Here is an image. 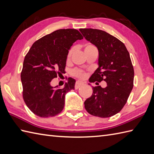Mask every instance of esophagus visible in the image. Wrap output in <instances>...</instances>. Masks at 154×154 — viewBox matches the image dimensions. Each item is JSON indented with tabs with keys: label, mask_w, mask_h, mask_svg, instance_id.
<instances>
[{
	"label": "esophagus",
	"mask_w": 154,
	"mask_h": 154,
	"mask_svg": "<svg viewBox=\"0 0 154 154\" xmlns=\"http://www.w3.org/2000/svg\"><path fill=\"white\" fill-rule=\"evenodd\" d=\"M83 85H84V83L83 82H81V81H77L76 83H75V89H79L80 87Z\"/></svg>",
	"instance_id": "1"
}]
</instances>
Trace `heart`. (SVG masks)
Returning <instances> with one entry per match:
<instances>
[{
  "label": "heart",
  "instance_id": "b5f03b06",
  "mask_svg": "<svg viewBox=\"0 0 154 154\" xmlns=\"http://www.w3.org/2000/svg\"><path fill=\"white\" fill-rule=\"evenodd\" d=\"M94 48H96L94 47L93 45H91V44L86 45L85 47V51H88V50H91ZM73 50H74L73 48H71V49H70L69 51L68 54H67L68 60L71 57V55L73 52ZM71 74L73 75V76L78 77L81 79H83L87 77V73H85V71H83V69H78V68H75V69H72L71 71Z\"/></svg>",
  "mask_w": 154,
  "mask_h": 154
}]
</instances>
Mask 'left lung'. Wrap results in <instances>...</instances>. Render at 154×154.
Here are the masks:
<instances>
[{
	"instance_id": "8db88e82",
	"label": "left lung",
	"mask_w": 154,
	"mask_h": 154,
	"mask_svg": "<svg viewBox=\"0 0 154 154\" xmlns=\"http://www.w3.org/2000/svg\"><path fill=\"white\" fill-rule=\"evenodd\" d=\"M79 30L99 50V67L89 81L107 83L105 88L93 87V94L85 101V108L94 116H112L122 109L134 86V71L129 52L122 42L106 32L92 28Z\"/></svg>"
}]
</instances>
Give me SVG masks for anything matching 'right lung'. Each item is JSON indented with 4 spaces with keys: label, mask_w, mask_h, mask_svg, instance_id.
Returning <instances> with one entry per match:
<instances>
[{
    "label": "right lung",
    "mask_w": 154,
    "mask_h": 154,
    "mask_svg": "<svg viewBox=\"0 0 154 154\" xmlns=\"http://www.w3.org/2000/svg\"><path fill=\"white\" fill-rule=\"evenodd\" d=\"M83 37L75 29H60L35 41L26 55L21 72L22 97L32 112L42 118L54 116L63 109L65 96L74 89L69 78L63 89L51 81L65 73L69 50Z\"/></svg>",
    "instance_id": "right-lung-1"
}]
</instances>
